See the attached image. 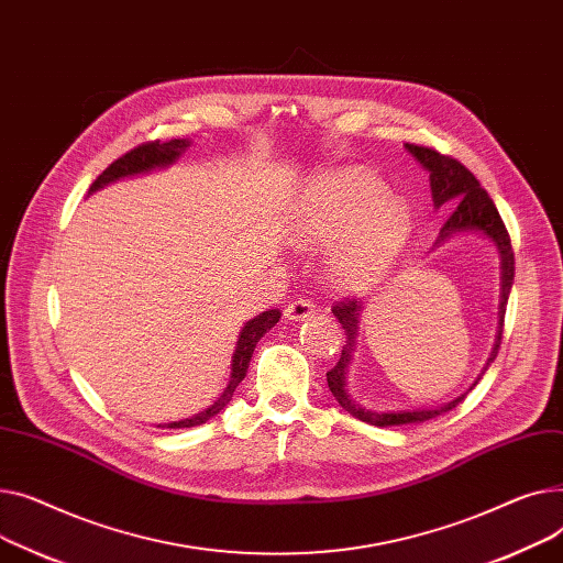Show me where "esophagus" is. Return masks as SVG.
Returning a JSON list of instances; mask_svg holds the SVG:
<instances>
[{
  "instance_id": "obj_1",
  "label": "esophagus",
  "mask_w": 563,
  "mask_h": 563,
  "mask_svg": "<svg viewBox=\"0 0 563 563\" xmlns=\"http://www.w3.org/2000/svg\"><path fill=\"white\" fill-rule=\"evenodd\" d=\"M313 313H316V309H313V305H311L309 300H295V302L286 305V309H284V318H286V322L307 320V318H311Z\"/></svg>"
}]
</instances>
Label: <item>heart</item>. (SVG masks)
Wrapping results in <instances>:
<instances>
[{
    "instance_id": "obj_1",
    "label": "heart",
    "mask_w": 563,
    "mask_h": 563,
    "mask_svg": "<svg viewBox=\"0 0 563 563\" xmlns=\"http://www.w3.org/2000/svg\"><path fill=\"white\" fill-rule=\"evenodd\" d=\"M411 234L405 200L363 168L318 175L297 197L288 236L302 250H327V279L336 290L363 292L384 279Z\"/></svg>"
}]
</instances>
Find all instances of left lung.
I'll return each instance as SVG.
<instances>
[{"label": "left lung", "instance_id": "obj_1", "mask_svg": "<svg viewBox=\"0 0 563 563\" xmlns=\"http://www.w3.org/2000/svg\"><path fill=\"white\" fill-rule=\"evenodd\" d=\"M405 150L422 165V168L429 173V188H432V202L434 209H452V216L448 218V222L443 224L441 234L434 243V247H439L441 243H445L448 239L456 236V234H482L484 239H488L493 243V247L498 250L500 256V307H498V334H495V343L493 350L484 363L482 373L477 375V379L471 384V388L466 393L456 395L454 400L443 402L439 407H411V409H390V411H379V409H368L358 405L350 390H347V373H350V363L356 350V336L361 332V311L363 307L352 302H341L332 309V313L339 318L341 327L345 329V345L341 352V358L336 366L327 373V384L329 390L336 398V402L354 418L375 424V427H400V424H416V422H424L432 420L437 416H443L445 411H452L466 395L477 386V382L484 377V373L490 368V363L498 356L500 343H503V324H505V311H507V300L509 292L514 286V252H511V241L507 229L503 224V218L495 209L493 200L488 197V192L479 186V181L475 179V175L464 168L459 161L443 156L429 147H418V145H405Z\"/></svg>", "mask_w": 563, "mask_h": 563}]
</instances>
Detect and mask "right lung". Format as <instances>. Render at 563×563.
Wrapping results in <instances>:
<instances>
[{
	"label": "right lung",
	"mask_w": 563,
	"mask_h": 563,
	"mask_svg": "<svg viewBox=\"0 0 563 563\" xmlns=\"http://www.w3.org/2000/svg\"><path fill=\"white\" fill-rule=\"evenodd\" d=\"M192 145V141L188 139H173V141H165V143H145V145H139L136 150L126 152L124 156H120L118 161H113L109 168L99 175L92 186H90V192L104 188L113 181H120L124 177H139V175H145V173H152V170H163V168H170V165ZM88 192V195H90ZM282 313L279 309H271V311H263L258 316H254L252 320H247L241 329L239 334V341H236V350H234V356H231V375H229V384L227 388L222 390L220 398L205 411L195 413L190 418H184V420H173V422H158L156 427H165V429H184V427H197V424H205L207 420H211L213 416H218L227 405L229 400L234 398V390L236 386L245 379L247 375V368H250V358L254 354V347L256 343L261 341V336L271 332V329L279 322Z\"/></svg>",
	"instance_id": "1"
}]
</instances>
